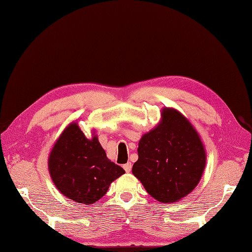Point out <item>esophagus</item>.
<instances>
[{
	"instance_id": "34e87169",
	"label": "esophagus",
	"mask_w": 252,
	"mask_h": 252,
	"mask_svg": "<svg viewBox=\"0 0 252 252\" xmlns=\"http://www.w3.org/2000/svg\"><path fill=\"white\" fill-rule=\"evenodd\" d=\"M123 168H125V170L126 172H130L131 169H132V164H131V162H126V164L123 165Z\"/></svg>"
}]
</instances>
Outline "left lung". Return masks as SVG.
Segmentation results:
<instances>
[{
  "label": "left lung",
  "mask_w": 252,
  "mask_h": 252,
  "mask_svg": "<svg viewBox=\"0 0 252 252\" xmlns=\"http://www.w3.org/2000/svg\"><path fill=\"white\" fill-rule=\"evenodd\" d=\"M137 154L133 175L161 203L188 195L198 186L206 162L198 132L172 108H164L158 126L141 137Z\"/></svg>",
  "instance_id": "8db88e82"
}]
</instances>
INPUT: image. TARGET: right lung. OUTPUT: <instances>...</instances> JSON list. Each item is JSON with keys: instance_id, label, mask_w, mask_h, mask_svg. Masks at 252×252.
<instances>
[{"instance_id": "add662e5", "label": "right lung", "mask_w": 252, "mask_h": 252, "mask_svg": "<svg viewBox=\"0 0 252 252\" xmlns=\"http://www.w3.org/2000/svg\"><path fill=\"white\" fill-rule=\"evenodd\" d=\"M54 186L77 203L93 204L107 193L125 169L107 158L96 135L87 139L76 122L62 132L48 159Z\"/></svg>"}]
</instances>
